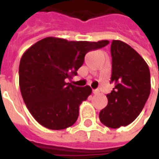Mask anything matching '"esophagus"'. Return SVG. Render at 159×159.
Listing matches in <instances>:
<instances>
[{
    "label": "esophagus",
    "instance_id": "1",
    "mask_svg": "<svg viewBox=\"0 0 159 159\" xmlns=\"http://www.w3.org/2000/svg\"><path fill=\"white\" fill-rule=\"evenodd\" d=\"M100 93V90L99 89H93V93H94V94H97V93Z\"/></svg>",
    "mask_w": 159,
    "mask_h": 159
}]
</instances>
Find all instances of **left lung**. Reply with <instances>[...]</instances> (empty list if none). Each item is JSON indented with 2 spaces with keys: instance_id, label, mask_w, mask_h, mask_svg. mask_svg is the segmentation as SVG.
<instances>
[{
  "instance_id": "1",
  "label": "left lung",
  "mask_w": 159,
  "mask_h": 159,
  "mask_svg": "<svg viewBox=\"0 0 159 159\" xmlns=\"http://www.w3.org/2000/svg\"><path fill=\"white\" fill-rule=\"evenodd\" d=\"M111 54V83L115 87L99 117L104 125L117 129L132 123L143 109L151 92L150 70L143 58L122 41H112Z\"/></svg>"
}]
</instances>
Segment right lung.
<instances>
[{"label":"right lung","instance_id":"obj_1","mask_svg":"<svg viewBox=\"0 0 159 159\" xmlns=\"http://www.w3.org/2000/svg\"><path fill=\"white\" fill-rule=\"evenodd\" d=\"M109 44L99 42L67 41L46 37L24 52L19 64V88L23 100L38 123L52 130L72 126L79 115V107L92 93L66 83L76 76L87 52Z\"/></svg>","mask_w":159,"mask_h":159}]
</instances>
